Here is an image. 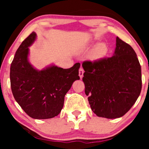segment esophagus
<instances>
[{
	"label": "esophagus",
	"instance_id": "1",
	"mask_svg": "<svg viewBox=\"0 0 149 149\" xmlns=\"http://www.w3.org/2000/svg\"><path fill=\"white\" fill-rule=\"evenodd\" d=\"M83 73H84V70H83V68H80V69H79V76L80 78H83Z\"/></svg>",
	"mask_w": 149,
	"mask_h": 149
}]
</instances>
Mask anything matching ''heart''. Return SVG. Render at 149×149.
Segmentation results:
<instances>
[{
  "label": "heart",
  "mask_w": 149,
  "mask_h": 149,
  "mask_svg": "<svg viewBox=\"0 0 149 149\" xmlns=\"http://www.w3.org/2000/svg\"><path fill=\"white\" fill-rule=\"evenodd\" d=\"M108 51H109V48H108L107 44L104 42H100L95 46L92 51V54H93L94 57L96 59H101L107 55Z\"/></svg>",
  "instance_id": "obj_1"
}]
</instances>
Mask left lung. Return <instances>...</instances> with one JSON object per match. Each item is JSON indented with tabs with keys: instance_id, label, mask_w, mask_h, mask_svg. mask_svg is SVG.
Wrapping results in <instances>:
<instances>
[{
	"instance_id": "1",
	"label": "left lung",
	"mask_w": 149,
	"mask_h": 149,
	"mask_svg": "<svg viewBox=\"0 0 149 149\" xmlns=\"http://www.w3.org/2000/svg\"><path fill=\"white\" fill-rule=\"evenodd\" d=\"M111 57L84 61L83 81L92 111L99 117L123 116L134 105L141 90V70L136 52L116 38Z\"/></svg>"
}]
</instances>
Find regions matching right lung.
I'll list each match as a JSON object with an SVG mask.
<instances>
[{
    "label": "right lung",
    "instance_id": "add662e5",
    "mask_svg": "<svg viewBox=\"0 0 149 149\" xmlns=\"http://www.w3.org/2000/svg\"><path fill=\"white\" fill-rule=\"evenodd\" d=\"M32 32L22 42L10 66V85L16 102L34 119H48L59 115L64 97L73 83L79 80L80 63L64 69L51 64L42 70L29 61V48L36 39Z\"/></svg>",
    "mask_w": 149,
    "mask_h": 149
}]
</instances>
